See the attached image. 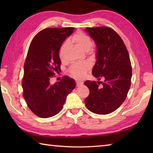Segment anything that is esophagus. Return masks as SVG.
I'll return each mask as SVG.
<instances>
[{"mask_svg":"<svg viewBox=\"0 0 153 153\" xmlns=\"http://www.w3.org/2000/svg\"><path fill=\"white\" fill-rule=\"evenodd\" d=\"M82 84H83V82H78V81L76 82V86L77 87L82 86Z\"/></svg>","mask_w":153,"mask_h":153,"instance_id":"esophagus-1","label":"esophagus"}]
</instances>
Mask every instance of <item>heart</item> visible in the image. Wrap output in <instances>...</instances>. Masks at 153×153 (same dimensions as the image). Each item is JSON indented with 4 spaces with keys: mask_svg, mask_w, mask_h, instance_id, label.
Listing matches in <instances>:
<instances>
[{
    "mask_svg": "<svg viewBox=\"0 0 153 153\" xmlns=\"http://www.w3.org/2000/svg\"><path fill=\"white\" fill-rule=\"evenodd\" d=\"M71 41L81 48L85 52H88L92 47V42L91 38L86 33L77 32L71 38ZM68 46V42L65 41L61 45L59 50V56L63 58ZM90 69V65L88 63H76L70 67V72L76 78H81L85 73Z\"/></svg>",
    "mask_w": 153,
    "mask_h": 153,
    "instance_id": "obj_1",
    "label": "heart"
}]
</instances>
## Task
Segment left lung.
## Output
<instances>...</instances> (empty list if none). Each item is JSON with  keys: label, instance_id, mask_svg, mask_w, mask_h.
Here are the masks:
<instances>
[{"label": "left lung", "instance_id": "1", "mask_svg": "<svg viewBox=\"0 0 153 153\" xmlns=\"http://www.w3.org/2000/svg\"><path fill=\"white\" fill-rule=\"evenodd\" d=\"M88 33L97 45V62L92 75L101 82L87 80L84 85L90 90L85 105L91 112L107 115L115 111L124 102L130 88L131 66L129 56L122 39L108 27H87ZM99 82L103 87L99 88Z\"/></svg>", "mask_w": 153, "mask_h": 153}]
</instances>
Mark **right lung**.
<instances>
[{"label": "right lung", "instance_id": "add662e5", "mask_svg": "<svg viewBox=\"0 0 153 153\" xmlns=\"http://www.w3.org/2000/svg\"><path fill=\"white\" fill-rule=\"evenodd\" d=\"M74 27L46 28L36 34L28 49L22 82L24 98L30 109L42 118L60 112L69 93L76 87L68 76L51 85L50 77L61 71L59 52Z\"/></svg>", "mask_w": 153, "mask_h": 153}]
</instances>
